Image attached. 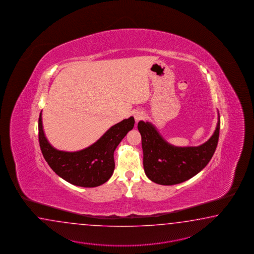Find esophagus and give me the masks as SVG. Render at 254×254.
<instances>
[{
	"mask_svg": "<svg viewBox=\"0 0 254 254\" xmlns=\"http://www.w3.org/2000/svg\"><path fill=\"white\" fill-rule=\"evenodd\" d=\"M144 113L142 112V111H137V112H135V116H134V118H135V122H138L139 120L141 119H144Z\"/></svg>",
	"mask_w": 254,
	"mask_h": 254,
	"instance_id": "esophagus-1",
	"label": "esophagus"
}]
</instances>
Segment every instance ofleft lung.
<instances>
[{"instance_id": "left-lung-1", "label": "left lung", "mask_w": 254, "mask_h": 254, "mask_svg": "<svg viewBox=\"0 0 254 254\" xmlns=\"http://www.w3.org/2000/svg\"><path fill=\"white\" fill-rule=\"evenodd\" d=\"M220 115L213 135L197 147H175L160 135L149 122L139 121L143 166L147 178L160 185H175L197 175L214 154L220 135Z\"/></svg>"}]
</instances>
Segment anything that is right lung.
<instances>
[{
	"mask_svg": "<svg viewBox=\"0 0 254 254\" xmlns=\"http://www.w3.org/2000/svg\"><path fill=\"white\" fill-rule=\"evenodd\" d=\"M133 117L114 125L93 145L75 152L57 150L45 137L42 112L38 120L39 144L46 162L63 180L75 186L94 188L107 182L115 169L114 151L134 127Z\"/></svg>",
	"mask_w": 254,
	"mask_h": 254,
	"instance_id": "obj_1",
	"label": "right lung"
}]
</instances>
